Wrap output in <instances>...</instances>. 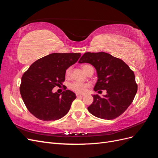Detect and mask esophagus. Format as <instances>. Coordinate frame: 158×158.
Listing matches in <instances>:
<instances>
[{
    "label": "esophagus",
    "mask_w": 158,
    "mask_h": 158,
    "mask_svg": "<svg viewBox=\"0 0 158 158\" xmlns=\"http://www.w3.org/2000/svg\"><path fill=\"white\" fill-rule=\"evenodd\" d=\"M76 97L77 98H79V97H83L84 96V94H76Z\"/></svg>",
    "instance_id": "obj_1"
}]
</instances>
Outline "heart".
Instances as JSON below:
<instances>
[{
    "mask_svg": "<svg viewBox=\"0 0 158 158\" xmlns=\"http://www.w3.org/2000/svg\"><path fill=\"white\" fill-rule=\"evenodd\" d=\"M89 66H91L88 65V64H84L82 66V68L84 73L86 72L87 69L89 67ZM70 73H71V67H69L65 71L66 77H69L70 74ZM88 86V84L80 82H73L69 85V88L71 90H73L74 92L83 93L85 92V89H87Z\"/></svg>",
    "mask_w": 158,
    "mask_h": 158,
    "instance_id": "b5f03b06",
    "label": "heart"
}]
</instances>
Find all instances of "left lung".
I'll return each mask as SVG.
<instances>
[{"instance_id": "left-lung-1", "label": "left lung", "mask_w": 158, "mask_h": 158, "mask_svg": "<svg viewBox=\"0 0 158 158\" xmlns=\"http://www.w3.org/2000/svg\"><path fill=\"white\" fill-rule=\"evenodd\" d=\"M78 63H89L96 69L98 79L95 92L107 91L103 98L93 95L94 102L88 107L89 112L107 120L120 116L132 103L137 92L134 72L123 60L104 52H85Z\"/></svg>"}]
</instances>
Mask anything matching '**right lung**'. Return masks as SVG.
<instances>
[{"mask_svg":"<svg viewBox=\"0 0 158 158\" xmlns=\"http://www.w3.org/2000/svg\"><path fill=\"white\" fill-rule=\"evenodd\" d=\"M80 56L77 52L52 53L37 60L23 73L20 92L33 115L40 120L50 121L67 114L76 99L75 94L69 89L60 94L52 93V90L62 85L66 70L76 63Z\"/></svg>","mask_w":158,"mask_h":158,"instance_id":"1","label":"right lung"}]
</instances>
